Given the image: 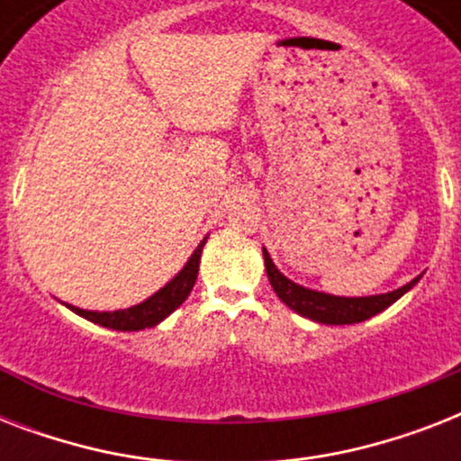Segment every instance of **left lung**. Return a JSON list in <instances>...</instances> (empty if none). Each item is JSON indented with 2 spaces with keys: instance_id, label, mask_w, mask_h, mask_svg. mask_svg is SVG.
Masks as SVG:
<instances>
[{
  "instance_id": "left-lung-1",
  "label": "left lung",
  "mask_w": 461,
  "mask_h": 461,
  "mask_svg": "<svg viewBox=\"0 0 461 461\" xmlns=\"http://www.w3.org/2000/svg\"><path fill=\"white\" fill-rule=\"evenodd\" d=\"M263 258H266V273L270 285H273L275 294L280 296L282 302L287 303L299 315L311 318L315 322H325V325H351V322L368 321V318H373L380 311H385L387 306H393L404 292H409L419 282V277H416V280H411L404 287L387 292V294L347 299V296H330L322 294V292H313V289L294 285V282L287 280L275 267L273 258L267 256L266 249H263Z\"/></svg>"
}]
</instances>
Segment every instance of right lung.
<instances>
[{"instance_id":"add662e5","label":"right lung","mask_w":461,"mask_h":461,"mask_svg":"<svg viewBox=\"0 0 461 461\" xmlns=\"http://www.w3.org/2000/svg\"><path fill=\"white\" fill-rule=\"evenodd\" d=\"M203 244H205V241H201V246H198L194 251V256L188 258L184 270H181L172 282H167L158 294H153L150 299L139 303V306L124 308V311H114V313H97V311H83V308L76 306L68 308H71L74 313L83 315L86 321H93L97 322V325H103V328L110 330L136 332V330L153 328L159 321H165L174 308H179L181 303L186 302V296L191 294V289H194L195 285V277H198V263H201Z\"/></svg>"}]
</instances>
